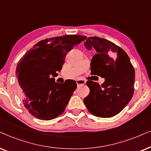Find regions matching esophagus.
<instances>
[{"mask_svg":"<svg viewBox=\"0 0 151 151\" xmlns=\"http://www.w3.org/2000/svg\"><path fill=\"white\" fill-rule=\"evenodd\" d=\"M76 83H77V86H79L80 85H84V84H86V81H84V80L79 79V80H77V81H76Z\"/></svg>","mask_w":151,"mask_h":151,"instance_id":"34e87169","label":"esophagus"}]
</instances>
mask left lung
I'll return each instance as SVG.
<instances>
[{
    "label": "left lung",
    "mask_w": 151,
    "mask_h": 151,
    "mask_svg": "<svg viewBox=\"0 0 151 151\" xmlns=\"http://www.w3.org/2000/svg\"><path fill=\"white\" fill-rule=\"evenodd\" d=\"M88 50H95L90 63L91 74L105 79L100 86L88 81L90 93L83 102L90 113L111 117L129 103L134 93V70L127 54L119 46L100 37H88L84 42Z\"/></svg>",
    "instance_id": "1"
}]
</instances>
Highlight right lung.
Returning <instances> with one entry per match:
<instances>
[{
  "mask_svg": "<svg viewBox=\"0 0 151 151\" xmlns=\"http://www.w3.org/2000/svg\"><path fill=\"white\" fill-rule=\"evenodd\" d=\"M81 35H64L39 41L20 59L17 68L21 98L26 109L41 120L57 117L65 110L77 83H64L54 77L62 70L65 56L73 47L85 41Z\"/></svg>",
  "mask_w": 151,
  "mask_h": 151,
  "instance_id": "add662e5",
  "label": "right lung"
}]
</instances>
